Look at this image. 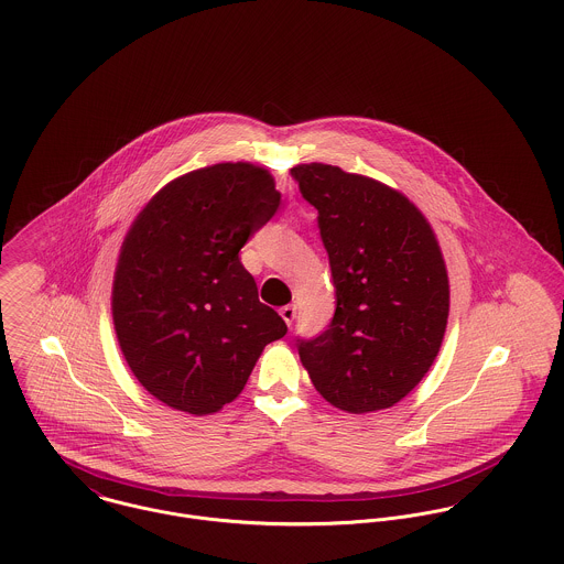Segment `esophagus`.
<instances>
[{"mask_svg":"<svg viewBox=\"0 0 564 564\" xmlns=\"http://www.w3.org/2000/svg\"><path fill=\"white\" fill-rule=\"evenodd\" d=\"M281 317L285 319V324H288V326H292V322L296 319V307H294V305H285V307H281Z\"/></svg>","mask_w":564,"mask_h":564,"instance_id":"obj_1","label":"esophagus"}]
</instances>
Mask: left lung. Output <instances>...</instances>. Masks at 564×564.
<instances>
[{
	"label": "left lung",
	"mask_w": 564,
	"mask_h": 564,
	"mask_svg": "<svg viewBox=\"0 0 564 564\" xmlns=\"http://www.w3.org/2000/svg\"><path fill=\"white\" fill-rule=\"evenodd\" d=\"M317 209L337 307L324 333L299 341L317 393L361 415L409 395L437 359L449 281L435 231L398 189L330 164L292 169Z\"/></svg>",
	"instance_id": "obj_1"
}]
</instances>
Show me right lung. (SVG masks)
Instances as JSON below:
<instances>
[{"label": "right lung", "instance_id": "obj_1", "mask_svg": "<svg viewBox=\"0 0 564 564\" xmlns=\"http://www.w3.org/2000/svg\"><path fill=\"white\" fill-rule=\"evenodd\" d=\"M279 203L265 169L223 162L173 180L131 223L112 319L129 370L166 406L220 411L240 395L263 348L288 333L259 303L238 257Z\"/></svg>", "mask_w": 564, "mask_h": 564}]
</instances>
